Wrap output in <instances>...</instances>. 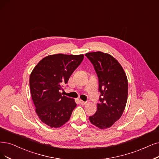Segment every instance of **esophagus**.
Returning <instances> with one entry per match:
<instances>
[{
	"instance_id": "1",
	"label": "esophagus",
	"mask_w": 159,
	"mask_h": 159,
	"mask_svg": "<svg viewBox=\"0 0 159 159\" xmlns=\"http://www.w3.org/2000/svg\"><path fill=\"white\" fill-rule=\"evenodd\" d=\"M80 102L81 105H83V106H84V105H85V104H87V102H84V101H83V100H80Z\"/></svg>"
}]
</instances>
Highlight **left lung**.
<instances>
[{"mask_svg": "<svg viewBox=\"0 0 159 159\" xmlns=\"http://www.w3.org/2000/svg\"><path fill=\"white\" fill-rule=\"evenodd\" d=\"M99 82L100 103L91 123L100 129L110 128L121 117L128 97V80L119 62L107 53H87Z\"/></svg>", "mask_w": 159, "mask_h": 159, "instance_id": "8db88e82", "label": "left lung"}]
</instances>
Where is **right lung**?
<instances>
[{
    "instance_id": "right-lung-1",
    "label": "right lung",
    "mask_w": 159,
    "mask_h": 159,
    "mask_svg": "<svg viewBox=\"0 0 159 159\" xmlns=\"http://www.w3.org/2000/svg\"><path fill=\"white\" fill-rule=\"evenodd\" d=\"M84 57V55H49L38 63L30 74L29 85L36 113L50 127L58 128L66 123L77 105L60 91Z\"/></svg>"
}]
</instances>
